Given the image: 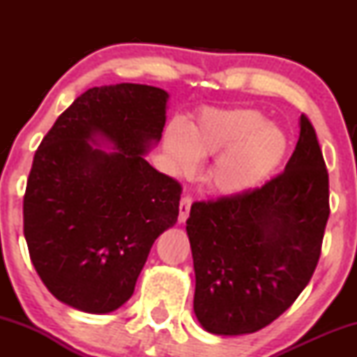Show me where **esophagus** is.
Returning <instances> with one entry per match:
<instances>
[{"mask_svg": "<svg viewBox=\"0 0 357 357\" xmlns=\"http://www.w3.org/2000/svg\"><path fill=\"white\" fill-rule=\"evenodd\" d=\"M191 196H183L181 198V203H179V223H184V221L188 220V216H190V210H191Z\"/></svg>", "mask_w": 357, "mask_h": 357, "instance_id": "esophagus-1", "label": "esophagus"}]
</instances>
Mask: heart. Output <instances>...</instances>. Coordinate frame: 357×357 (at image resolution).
I'll use <instances>...</instances> for the list:
<instances>
[{"label":"heart","mask_w":357,"mask_h":357,"mask_svg":"<svg viewBox=\"0 0 357 357\" xmlns=\"http://www.w3.org/2000/svg\"><path fill=\"white\" fill-rule=\"evenodd\" d=\"M285 134L252 109H206L186 129L171 124L165 134V151L171 171L195 173L199 158L215 159L208 183L225 195H240L260 186L280 166L287 154Z\"/></svg>","instance_id":"heart-1"}]
</instances>
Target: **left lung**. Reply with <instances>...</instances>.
<instances>
[{
	"label": "left lung",
	"mask_w": 357,
	"mask_h": 357,
	"mask_svg": "<svg viewBox=\"0 0 357 357\" xmlns=\"http://www.w3.org/2000/svg\"><path fill=\"white\" fill-rule=\"evenodd\" d=\"M329 213V174L302 114L284 173L240 195L191 204L192 307L204 329L252 334L280 317L312 278Z\"/></svg>",
	"instance_id": "obj_1"
}]
</instances>
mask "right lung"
I'll list each match as a JSON object with an SVG mask.
<instances>
[{
  "label": "right lung",
  "instance_id": "1",
  "mask_svg": "<svg viewBox=\"0 0 357 357\" xmlns=\"http://www.w3.org/2000/svg\"><path fill=\"white\" fill-rule=\"evenodd\" d=\"M166 102L151 85L89 89L36 149L23 233L45 287L73 309L107 314L129 301L154 240L178 221L181 184L144 159L161 139Z\"/></svg>",
  "mask_w": 357,
  "mask_h": 357
}]
</instances>
